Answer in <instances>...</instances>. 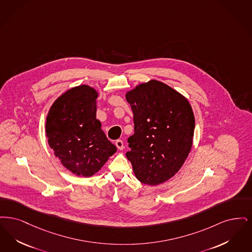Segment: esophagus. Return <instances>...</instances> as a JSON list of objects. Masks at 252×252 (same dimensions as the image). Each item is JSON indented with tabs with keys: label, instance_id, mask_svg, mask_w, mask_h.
Here are the masks:
<instances>
[{
	"label": "esophagus",
	"instance_id": "1",
	"mask_svg": "<svg viewBox=\"0 0 252 252\" xmlns=\"http://www.w3.org/2000/svg\"><path fill=\"white\" fill-rule=\"evenodd\" d=\"M115 144H116V146H117V148H118L119 150L122 151V150L124 149V144H123V141H122V140H120V139H119V140H117V141H116Z\"/></svg>",
	"mask_w": 252,
	"mask_h": 252
}]
</instances>
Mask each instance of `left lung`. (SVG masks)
Returning <instances> with one entry per match:
<instances>
[{"mask_svg": "<svg viewBox=\"0 0 252 252\" xmlns=\"http://www.w3.org/2000/svg\"><path fill=\"white\" fill-rule=\"evenodd\" d=\"M125 98L134 123L126 157L139 182L161 185L181 169L191 151L195 129L192 107L184 95L157 80L136 86Z\"/></svg>", "mask_w": 252, "mask_h": 252, "instance_id": "1", "label": "left lung"}]
</instances>
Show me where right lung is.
<instances>
[{
	"mask_svg": "<svg viewBox=\"0 0 252 252\" xmlns=\"http://www.w3.org/2000/svg\"><path fill=\"white\" fill-rule=\"evenodd\" d=\"M98 97V91L88 85L70 88L55 99L46 118L49 146L77 176L96 174L117 152L96 119Z\"/></svg>",
	"mask_w": 252,
	"mask_h": 252,
	"instance_id": "add662e5",
	"label": "right lung"
}]
</instances>
